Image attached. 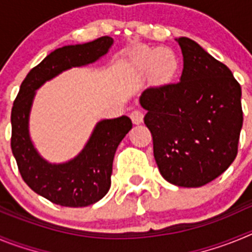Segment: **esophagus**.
Here are the masks:
<instances>
[{"instance_id":"1","label":"esophagus","mask_w":252,"mask_h":252,"mask_svg":"<svg viewBox=\"0 0 252 252\" xmlns=\"http://www.w3.org/2000/svg\"><path fill=\"white\" fill-rule=\"evenodd\" d=\"M130 116H131V120H132V122L135 125H139L144 121V112H142V110H140V108L133 110L132 112L130 113Z\"/></svg>"}]
</instances>
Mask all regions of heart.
Masks as SVG:
<instances>
[{
	"instance_id": "obj_1",
	"label": "heart",
	"mask_w": 252,
	"mask_h": 252,
	"mask_svg": "<svg viewBox=\"0 0 252 252\" xmlns=\"http://www.w3.org/2000/svg\"><path fill=\"white\" fill-rule=\"evenodd\" d=\"M159 53H158V51H157V53H151V57H155V58H158V57H159Z\"/></svg>"
}]
</instances>
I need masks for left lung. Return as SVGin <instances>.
Instances as JSON below:
<instances>
[{
	"label": "left lung",
	"instance_id": "1",
	"mask_svg": "<svg viewBox=\"0 0 252 252\" xmlns=\"http://www.w3.org/2000/svg\"><path fill=\"white\" fill-rule=\"evenodd\" d=\"M177 41L184 62L180 81L150 87L140 104L164 179L195 188L220 177L237 155L244 121L241 86L195 41Z\"/></svg>",
	"mask_w": 252,
	"mask_h": 252
}]
</instances>
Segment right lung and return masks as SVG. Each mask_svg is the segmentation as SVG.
Listing matches in <instances>:
<instances>
[{"mask_svg":"<svg viewBox=\"0 0 252 252\" xmlns=\"http://www.w3.org/2000/svg\"><path fill=\"white\" fill-rule=\"evenodd\" d=\"M112 44V37L102 36L82 45L57 49L29 72L13 102L11 149L20 174L35 193L59 206H91L107 194L115 153L132 127V122L127 116L102 120L74 159L63 164H50L40 157L29 135V115L35 91L66 69L95 62Z\"/></svg>","mask_w":252,"mask_h":252,"instance_id":"obj_1","label":"right lung"}]
</instances>
